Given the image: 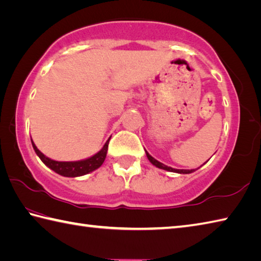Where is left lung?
Segmentation results:
<instances>
[{"mask_svg": "<svg viewBox=\"0 0 261 261\" xmlns=\"http://www.w3.org/2000/svg\"><path fill=\"white\" fill-rule=\"evenodd\" d=\"M146 156H147V159L150 160L152 165H154L155 167H158V168H160V169H165V170L173 171V173H178V174H190V173H193V171H194L193 169L186 170V169H174V168H171V167H168V166H166L164 164H161V162H159L158 160L152 158V156L149 153H147V152H146Z\"/></svg>", "mask_w": 261, "mask_h": 261, "instance_id": "1", "label": "left lung"}]
</instances>
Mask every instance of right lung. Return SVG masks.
<instances>
[{
    "mask_svg": "<svg viewBox=\"0 0 261 261\" xmlns=\"http://www.w3.org/2000/svg\"><path fill=\"white\" fill-rule=\"evenodd\" d=\"M109 141H110V139L106 142L105 146H103L96 154L91 156V158L85 159V160H81V161L52 160L44 155L42 152L37 149L36 145L34 144L33 141H32V144H33L34 150H35V152H36V154L39 156V159H41L44 164L48 167V168H51L53 171H56V173H58L61 176L77 177V176H83V175L91 173V171L97 169L103 164V161H105L106 156H107L108 146H109Z\"/></svg>",
    "mask_w": 261,
    "mask_h": 261,
    "instance_id": "right-lung-1",
    "label": "right lung"
}]
</instances>
